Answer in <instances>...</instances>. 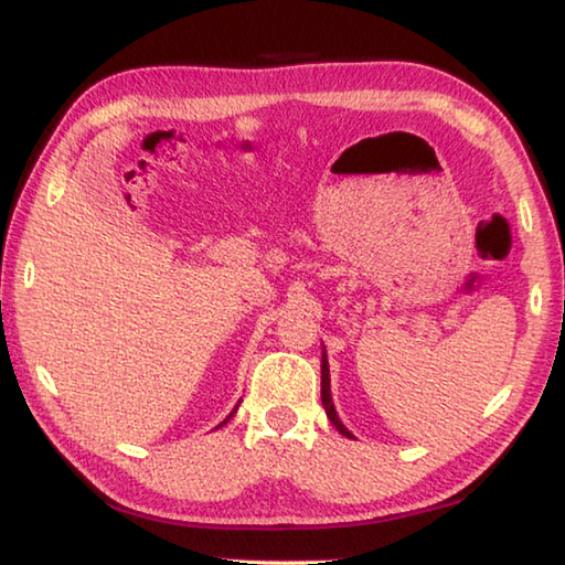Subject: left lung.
I'll use <instances>...</instances> for the list:
<instances>
[{"mask_svg": "<svg viewBox=\"0 0 565 565\" xmlns=\"http://www.w3.org/2000/svg\"><path fill=\"white\" fill-rule=\"evenodd\" d=\"M321 404H323V408H327V416H329L331 424L337 426V431H339V434H343V436L353 438V436H351V431H349V428L341 424V418H339V414H337V408H333V401H331V379H329V361H327V349H323V353H321Z\"/></svg>", "mask_w": 565, "mask_h": 565, "instance_id": "left-lung-1", "label": "left lung"}]
</instances>
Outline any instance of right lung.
Wrapping results in <instances>:
<instances>
[{
  "mask_svg": "<svg viewBox=\"0 0 565 565\" xmlns=\"http://www.w3.org/2000/svg\"><path fill=\"white\" fill-rule=\"evenodd\" d=\"M236 408H238V406H236ZM236 408H234V411H232V414H228V416H226V418H224V420H222V424H218V426H224V424H226V420H228V418H232V416L236 414Z\"/></svg>",
  "mask_w": 565,
  "mask_h": 565,
  "instance_id": "obj_1",
  "label": "right lung"
}]
</instances>
